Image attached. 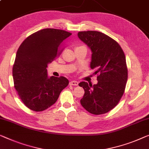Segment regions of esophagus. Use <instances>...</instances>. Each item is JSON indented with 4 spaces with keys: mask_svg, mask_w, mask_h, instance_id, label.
<instances>
[{
    "mask_svg": "<svg viewBox=\"0 0 149 149\" xmlns=\"http://www.w3.org/2000/svg\"><path fill=\"white\" fill-rule=\"evenodd\" d=\"M78 81H71L70 82V86H77L78 85Z\"/></svg>",
    "mask_w": 149,
    "mask_h": 149,
    "instance_id": "1",
    "label": "esophagus"
}]
</instances>
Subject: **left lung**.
Here are the masks:
<instances>
[{"instance_id":"8db88e82","label":"left lung","mask_w":149,"mask_h":149,"mask_svg":"<svg viewBox=\"0 0 149 149\" xmlns=\"http://www.w3.org/2000/svg\"><path fill=\"white\" fill-rule=\"evenodd\" d=\"M77 36L90 49V68L98 74L97 84H79L85 91L80 103L91 114H105L118 104L125 90L128 79L125 55L115 40L101 32L80 31Z\"/></svg>"}]
</instances>
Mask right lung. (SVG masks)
<instances>
[{
    "label": "right lung",
    "instance_id": "right-lung-1",
    "mask_svg": "<svg viewBox=\"0 0 149 149\" xmlns=\"http://www.w3.org/2000/svg\"><path fill=\"white\" fill-rule=\"evenodd\" d=\"M71 35L63 30L44 29L29 36L18 49L13 81L20 98L29 109H47L69 84L65 77H49L47 67L57 56L62 42Z\"/></svg>",
    "mask_w": 149,
    "mask_h": 149
}]
</instances>
